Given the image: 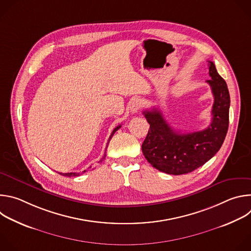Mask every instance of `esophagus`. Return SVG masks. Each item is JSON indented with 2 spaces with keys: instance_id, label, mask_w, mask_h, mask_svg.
<instances>
[{
  "instance_id": "esophagus-1",
  "label": "esophagus",
  "mask_w": 251,
  "mask_h": 251,
  "mask_svg": "<svg viewBox=\"0 0 251 251\" xmlns=\"http://www.w3.org/2000/svg\"><path fill=\"white\" fill-rule=\"evenodd\" d=\"M141 105H142V102L140 99H136L134 100L132 103H131V106H130V109L133 113H136L140 110L141 108Z\"/></svg>"
}]
</instances>
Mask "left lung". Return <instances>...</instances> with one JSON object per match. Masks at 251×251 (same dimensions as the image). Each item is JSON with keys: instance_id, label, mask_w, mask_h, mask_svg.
Returning a JSON list of instances; mask_svg holds the SVG:
<instances>
[{"instance_id": "1", "label": "left lung", "mask_w": 251, "mask_h": 251, "mask_svg": "<svg viewBox=\"0 0 251 251\" xmlns=\"http://www.w3.org/2000/svg\"><path fill=\"white\" fill-rule=\"evenodd\" d=\"M208 66L210 79L206 82L214 102L211 122L205 129L182 134L167 123L157 108L143 112L150 129L142 144V152L160 172L170 175L191 173L216 155L226 139L229 123V92L214 63L208 60Z\"/></svg>"}]
</instances>
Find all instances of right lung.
Here are the masks:
<instances>
[{"mask_svg":"<svg viewBox=\"0 0 251 251\" xmlns=\"http://www.w3.org/2000/svg\"><path fill=\"white\" fill-rule=\"evenodd\" d=\"M121 127V125H119V126H117L113 131H112V133H111V135H110V137H109V139H108V142H107V145H106V149H107V147H108V144H109V142H110V140H111V138L113 137V135H114V133L119 129ZM105 157H106V151H105V153H104V155H103V157H102V159H101V161L102 160H104L105 159ZM100 161V162H101ZM91 167H89L87 170H84V171H82L81 173H58V174H60V175H62V176H79L80 174H83V173H85L86 171H88L89 169H90Z\"/></svg>","mask_w":251,"mask_h":251,"instance_id":"1","label":"right lung"}]
</instances>
